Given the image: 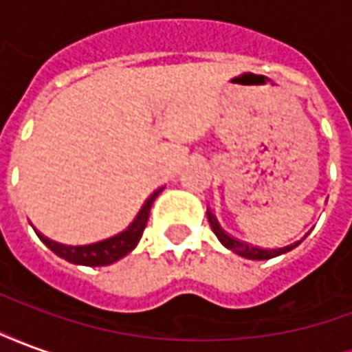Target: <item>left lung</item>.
I'll use <instances>...</instances> for the list:
<instances>
[{
    "label": "left lung",
    "instance_id": "left-lung-1",
    "mask_svg": "<svg viewBox=\"0 0 352 352\" xmlns=\"http://www.w3.org/2000/svg\"><path fill=\"white\" fill-rule=\"evenodd\" d=\"M207 219H209V224H211V228H213L214 236L221 239V243L224 247H228L230 251H234L239 256H243V258L249 260H267V258H275V256H279L283 252L292 251L294 247L300 245V241H296V243H290L287 247H280V249H262V247H254V245H249L241 241V239H236V237H232L230 234H226L224 230L221 228V224L219 221L214 219V214L211 211H207Z\"/></svg>",
    "mask_w": 352,
    "mask_h": 352
}]
</instances>
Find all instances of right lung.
I'll list each match as a JSON object with an SVG mask.
<instances>
[{"label": "right lung", "instance_id": "add662e5", "mask_svg": "<svg viewBox=\"0 0 352 352\" xmlns=\"http://www.w3.org/2000/svg\"><path fill=\"white\" fill-rule=\"evenodd\" d=\"M162 188L154 190L151 194V198L146 199L145 206L141 207V211L135 217V221L131 222L128 230H124L122 234L118 236L109 237V239H103V241H98V243L90 245H62L52 241L49 237H45L43 234L37 232V236L41 239L43 243L49 247L50 251L58 254L60 258H65L67 262H73V264L80 265H109L120 260L122 256H126L128 252L135 249V245L139 243V239L145 232L146 221H148V213H151V207H153V201L156 199V196L160 194Z\"/></svg>", "mask_w": 352, "mask_h": 352}]
</instances>
